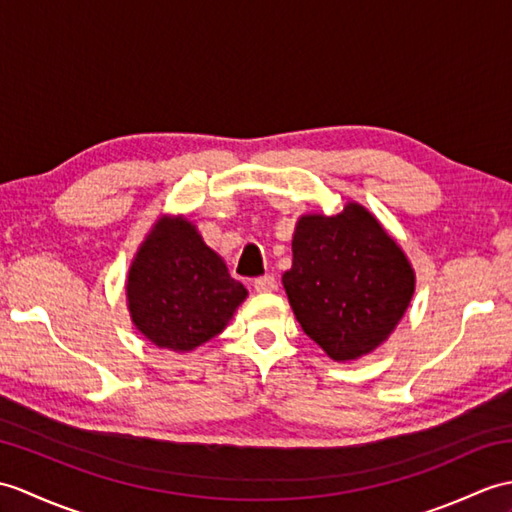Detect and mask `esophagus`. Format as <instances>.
<instances>
[{
	"label": "esophagus",
	"mask_w": 512,
	"mask_h": 512,
	"mask_svg": "<svg viewBox=\"0 0 512 512\" xmlns=\"http://www.w3.org/2000/svg\"><path fill=\"white\" fill-rule=\"evenodd\" d=\"M253 285H255L257 292H272L277 288V279L272 275H264V277H257Z\"/></svg>",
	"instance_id": "1"
}]
</instances>
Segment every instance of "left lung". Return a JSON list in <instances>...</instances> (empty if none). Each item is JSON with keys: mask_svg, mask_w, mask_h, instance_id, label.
Here are the masks:
<instances>
[{"mask_svg": "<svg viewBox=\"0 0 512 512\" xmlns=\"http://www.w3.org/2000/svg\"><path fill=\"white\" fill-rule=\"evenodd\" d=\"M281 281L305 334L336 362L377 349L414 294L406 253L358 202L338 216L299 218L292 268Z\"/></svg>", "mask_w": 512, "mask_h": 512, "instance_id": "obj_1", "label": "left lung"}]
</instances>
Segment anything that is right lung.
Instances as JSON below:
<instances>
[{
    "instance_id": "add662e5",
    "label": "right lung",
    "mask_w": 512,
    "mask_h": 512,
    "mask_svg": "<svg viewBox=\"0 0 512 512\" xmlns=\"http://www.w3.org/2000/svg\"><path fill=\"white\" fill-rule=\"evenodd\" d=\"M246 294L222 257L181 216L154 222L126 281L135 327L159 349L176 353L218 336Z\"/></svg>"
}]
</instances>
